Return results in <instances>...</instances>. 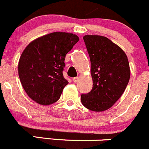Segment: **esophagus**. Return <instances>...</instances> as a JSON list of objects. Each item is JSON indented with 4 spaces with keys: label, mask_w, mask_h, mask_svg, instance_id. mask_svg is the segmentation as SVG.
<instances>
[{
    "label": "esophagus",
    "mask_w": 149,
    "mask_h": 149,
    "mask_svg": "<svg viewBox=\"0 0 149 149\" xmlns=\"http://www.w3.org/2000/svg\"><path fill=\"white\" fill-rule=\"evenodd\" d=\"M73 82L76 83V82H78V81H79V77L73 78Z\"/></svg>",
    "instance_id": "1"
}]
</instances>
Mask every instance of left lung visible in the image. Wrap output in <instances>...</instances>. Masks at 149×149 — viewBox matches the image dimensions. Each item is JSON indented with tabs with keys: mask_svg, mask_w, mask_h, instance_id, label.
I'll return each instance as SVG.
<instances>
[{
	"mask_svg": "<svg viewBox=\"0 0 149 149\" xmlns=\"http://www.w3.org/2000/svg\"><path fill=\"white\" fill-rule=\"evenodd\" d=\"M84 41L91 62L92 89L81 95V103L93 111L111 108L125 92L130 77L125 52L106 37L84 36Z\"/></svg>",
	"mask_w": 149,
	"mask_h": 149,
	"instance_id": "8db88e82",
	"label": "left lung"
}]
</instances>
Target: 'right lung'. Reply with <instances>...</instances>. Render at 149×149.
<instances>
[{
	"label": "right lung",
	"mask_w": 149,
	"mask_h": 149,
	"mask_svg": "<svg viewBox=\"0 0 149 149\" xmlns=\"http://www.w3.org/2000/svg\"><path fill=\"white\" fill-rule=\"evenodd\" d=\"M79 38L54 32L32 41L19 58L18 72L24 91L33 100L50 105L60 97L68 81L63 76L65 58Z\"/></svg>",
	"instance_id": "add662e5"
}]
</instances>
